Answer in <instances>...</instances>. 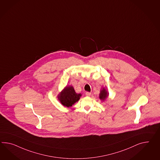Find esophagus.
Here are the masks:
<instances>
[{
  "label": "esophagus",
  "instance_id": "1",
  "mask_svg": "<svg viewBox=\"0 0 160 160\" xmlns=\"http://www.w3.org/2000/svg\"><path fill=\"white\" fill-rule=\"evenodd\" d=\"M85 94H86V96H90V95H91V93L89 92H86V93H85Z\"/></svg>",
  "mask_w": 160,
  "mask_h": 160
}]
</instances>
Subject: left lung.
Instances as JSON below:
<instances>
[{"mask_svg": "<svg viewBox=\"0 0 160 160\" xmlns=\"http://www.w3.org/2000/svg\"><path fill=\"white\" fill-rule=\"evenodd\" d=\"M108 93L107 92L106 90H105L104 89H103L102 90H101V92L100 93V98L102 100H104L105 98H106L108 97Z\"/></svg>", "mask_w": 160, "mask_h": 160, "instance_id": "8db88e82", "label": "left lung"}]
</instances>
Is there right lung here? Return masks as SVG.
Returning <instances> with one entry per match:
<instances>
[{
  "instance_id": "right-lung-1",
  "label": "right lung",
  "mask_w": 160,
  "mask_h": 160,
  "mask_svg": "<svg viewBox=\"0 0 160 160\" xmlns=\"http://www.w3.org/2000/svg\"><path fill=\"white\" fill-rule=\"evenodd\" d=\"M81 96V94L76 93L72 86H69L66 87L62 91L60 94L58 95V98L62 105L69 107L78 102Z\"/></svg>"
}]
</instances>
